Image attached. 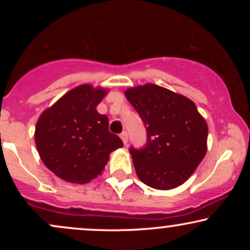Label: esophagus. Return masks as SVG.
<instances>
[{
  "label": "esophagus",
  "mask_w": 250,
  "mask_h": 250,
  "mask_svg": "<svg viewBox=\"0 0 250 250\" xmlns=\"http://www.w3.org/2000/svg\"><path fill=\"white\" fill-rule=\"evenodd\" d=\"M120 137L122 139L123 143H125V145H127V143H128V133H127V131H122V133L120 134Z\"/></svg>",
  "instance_id": "1"
}]
</instances>
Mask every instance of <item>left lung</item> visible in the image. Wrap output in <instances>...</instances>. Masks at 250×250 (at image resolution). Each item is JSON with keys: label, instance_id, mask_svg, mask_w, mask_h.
<instances>
[{"label": "left lung", "instance_id": "1", "mask_svg": "<svg viewBox=\"0 0 250 250\" xmlns=\"http://www.w3.org/2000/svg\"><path fill=\"white\" fill-rule=\"evenodd\" d=\"M125 95L147 130L142 148H129L137 176L160 190L179 187L207 151L205 119L193 101L151 83L128 89Z\"/></svg>", "mask_w": 250, "mask_h": 250}]
</instances>
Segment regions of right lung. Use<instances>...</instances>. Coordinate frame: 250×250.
<instances>
[{
    "label": "right lung",
    "instance_id": "right-lung-1",
    "mask_svg": "<svg viewBox=\"0 0 250 250\" xmlns=\"http://www.w3.org/2000/svg\"><path fill=\"white\" fill-rule=\"evenodd\" d=\"M105 94V89L82 84L40 116L36 148L45 167L60 179L87 183L102 173L109 154L123 147L121 139L109 131L108 117L96 110Z\"/></svg>",
    "mask_w": 250,
    "mask_h": 250
}]
</instances>
